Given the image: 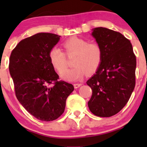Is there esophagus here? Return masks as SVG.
Segmentation results:
<instances>
[{
	"mask_svg": "<svg viewBox=\"0 0 147 147\" xmlns=\"http://www.w3.org/2000/svg\"><path fill=\"white\" fill-rule=\"evenodd\" d=\"M81 85H82V84H81V83H75V84H74V87H75V89L79 88Z\"/></svg>",
	"mask_w": 147,
	"mask_h": 147,
	"instance_id": "1",
	"label": "esophagus"
}]
</instances>
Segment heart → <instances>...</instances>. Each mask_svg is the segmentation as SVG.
I'll return each mask as SVG.
<instances>
[{
  "mask_svg": "<svg viewBox=\"0 0 147 147\" xmlns=\"http://www.w3.org/2000/svg\"><path fill=\"white\" fill-rule=\"evenodd\" d=\"M68 56H74L72 64L75 67L67 69V56L58 47H53L49 52L50 64L63 79L67 81H76L81 79L86 73L92 74L100 67L103 57L101 45L97 42H90L87 40L78 37H72L63 44Z\"/></svg>",
  "mask_w": 147,
  "mask_h": 147,
  "instance_id": "obj_1",
  "label": "heart"
}]
</instances>
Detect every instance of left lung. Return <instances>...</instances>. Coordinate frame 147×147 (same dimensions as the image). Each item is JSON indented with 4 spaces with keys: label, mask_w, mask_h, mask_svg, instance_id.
I'll list each match as a JSON object with an SVG mask.
<instances>
[{
    "label": "left lung",
    "mask_w": 147,
    "mask_h": 147,
    "mask_svg": "<svg viewBox=\"0 0 147 147\" xmlns=\"http://www.w3.org/2000/svg\"><path fill=\"white\" fill-rule=\"evenodd\" d=\"M103 50L96 73L87 81L92 90L88 107L101 117L116 115L126 105L135 87L136 56L129 40L106 28H96L92 33Z\"/></svg>",
    "instance_id": "left-lung-1"
}]
</instances>
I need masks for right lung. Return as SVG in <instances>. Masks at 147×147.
Returning <instances> with one entry per match:
<instances>
[{
    "label": "right lung",
    "instance_id": "right-lung-1",
    "mask_svg": "<svg viewBox=\"0 0 147 147\" xmlns=\"http://www.w3.org/2000/svg\"><path fill=\"white\" fill-rule=\"evenodd\" d=\"M60 35L40 32L22 40L12 51L9 71L18 100L30 115L41 121L60 117L74 87L58 81L50 64L49 52Z\"/></svg>",
    "mask_w": 147,
    "mask_h": 147
}]
</instances>
